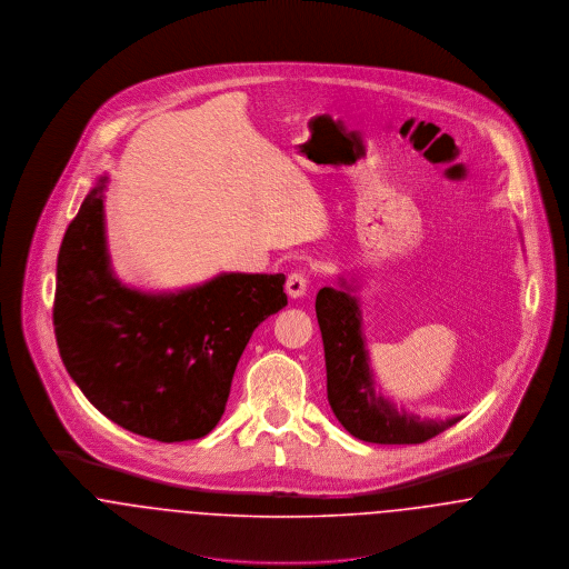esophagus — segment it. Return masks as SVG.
I'll list each match as a JSON object with an SVG mask.
<instances>
[{
  "instance_id": "obj_1",
  "label": "esophagus",
  "mask_w": 569,
  "mask_h": 569,
  "mask_svg": "<svg viewBox=\"0 0 569 569\" xmlns=\"http://www.w3.org/2000/svg\"><path fill=\"white\" fill-rule=\"evenodd\" d=\"M308 288H310V277H308V272H303V270H295V272H290V274H288L286 292H288L292 299L303 297V295L308 292Z\"/></svg>"
}]
</instances>
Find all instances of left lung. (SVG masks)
Instances as JSON below:
<instances>
[{"label": "left lung", "mask_w": 569, "mask_h": 569, "mask_svg": "<svg viewBox=\"0 0 569 569\" xmlns=\"http://www.w3.org/2000/svg\"><path fill=\"white\" fill-rule=\"evenodd\" d=\"M316 318L325 347L327 399L349 435L379 445H417L435 439L462 419H419L399 412L373 392L369 356L360 331V308L349 292L320 288Z\"/></svg>", "instance_id": "obj_1"}]
</instances>
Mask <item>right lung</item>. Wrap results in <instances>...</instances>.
<instances>
[{
    "label": "right lung",
    "mask_w": 569,
    "mask_h": 569,
    "mask_svg": "<svg viewBox=\"0 0 569 569\" xmlns=\"http://www.w3.org/2000/svg\"><path fill=\"white\" fill-rule=\"evenodd\" d=\"M64 231L54 333L64 369L113 423L152 441H193L220 421L254 327L279 312L286 274H220L179 295L120 286L104 244L102 191Z\"/></svg>",
    "instance_id": "1"
}]
</instances>
